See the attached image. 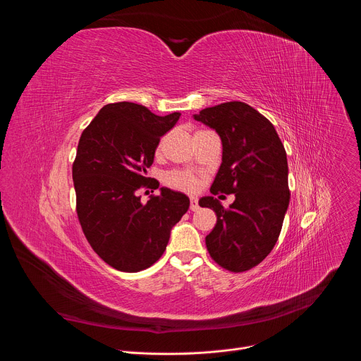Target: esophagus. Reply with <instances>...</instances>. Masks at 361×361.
Segmentation results:
<instances>
[{"label":"esophagus","instance_id":"obj_1","mask_svg":"<svg viewBox=\"0 0 361 361\" xmlns=\"http://www.w3.org/2000/svg\"><path fill=\"white\" fill-rule=\"evenodd\" d=\"M198 209H200V205H198L197 197H191V198H190V210H191V212H197Z\"/></svg>","mask_w":361,"mask_h":361}]
</instances>
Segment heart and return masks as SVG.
Masks as SVG:
<instances>
[{"instance_id":"1","label":"heart","mask_w":361,"mask_h":361,"mask_svg":"<svg viewBox=\"0 0 361 361\" xmlns=\"http://www.w3.org/2000/svg\"><path fill=\"white\" fill-rule=\"evenodd\" d=\"M164 181L169 187L185 191V192H195L200 187V177L195 173L185 171V170H173L166 174Z\"/></svg>"}]
</instances>
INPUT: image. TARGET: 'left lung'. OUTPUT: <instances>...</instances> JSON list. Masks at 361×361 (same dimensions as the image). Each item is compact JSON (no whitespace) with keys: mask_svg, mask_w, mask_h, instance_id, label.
<instances>
[{"mask_svg":"<svg viewBox=\"0 0 361 361\" xmlns=\"http://www.w3.org/2000/svg\"><path fill=\"white\" fill-rule=\"evenodd\" d=\"M194 118L214 128L223 142L212 194L235 195L227 209L214 197L198 201L217 216L205 245L220 267L243 273L260 264L279 240L290 202L286 149L274 126L245 102H223Z\"/></svg>","mask_w":361,"mask_h":361,"instance_id":"left-lung-1","label":"left lung"}]
</instances>
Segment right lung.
Here are the masks:
<instances>
[{"instance_id": "right-lung-1", "label": "right lung", "mask_w": 361, "mask_h": 361, "mask_svg": "<svg viewBox=\"0 0 361 361\" xmlns=\"http://www.w3.org/2000/svg\"><path fill=\"white\" fill-rule=\"evenodd\" d=\"M180 116L160 117L135 102H113L80 137L73 163L78 221L92 250L116 270L137 273L156 263L188 210V197L170 188L147 202L137 195L140 188H159L145 173L160 138Z\"/></svg>"}]
</instances>
